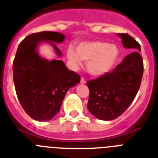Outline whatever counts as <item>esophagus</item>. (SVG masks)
<instances>
[{
    "mask_svg": "<svg viewBox=\"0 0 158 158\" xmlns=\"http://www.w3.org/2000/svg\"><path fill=\"white\" fill-rule=\"evenodd\" d=\"M80 83H81L82 84H84L86 83V79H84V77H81V80H80Z\"/></svg>",
    "mask_w": 158,
    "mask_h": 158,
    "instance_id": "1",
    "label": "esophagus"
}]
</instances>
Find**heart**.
<instances>
[{
    "label": "heart",
    "mask_w": 158,
    "mask_h": 158,
    "mask_svg": "<svg viewBox=\"0 0 158 158\" xmlns=\"http://www.w3.org/2000/svg\"><path fill=\"white\" fill-rule=\"evenodd\" d=\"M66 53L74 66H79L82 60L88 61V71L96 76L110 71L119 56L117 47L103 41L81 42L78 44L77 48L69 45Z\"/></svg>",
    "instance_id": "obj_1"
}]
</instances>
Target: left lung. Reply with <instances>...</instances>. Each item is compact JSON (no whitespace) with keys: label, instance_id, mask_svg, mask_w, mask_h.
<instances>
[{"label":"left lung","instance_id":"8db88e82","mask_svg":"<svg viewBox=\"0 0 158 158\" xmlns=\"http://www.w3.org/2000/svg\"><path fill=\"white\" fill-rule=\"evenodd\" d=\"M125 48L141 51L139 43L127 33H119ZM143 74V58L138 52L125 57L112 71L87 82L88 109L100 120H111L125 112L134 101Z\"/></svg>","mask_w":158,"mask_h":158}]
</instances>
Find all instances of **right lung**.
<instances>
[{
    "label": "right lung",
    "mask_w": 158,
    "mask_h": 158,
    "mask_svg": "<svg viewBox=\"0 0 158 158\" xmlns=\"http://www.w3.org/2000/svg\"><path fill=\"white\" fill-rule=\"evenodd\" d=\"M64 36L43 31L27 36L18 47L13 62L16 94L22 107L33 120H52L60 111L67 91L80 81V76L69 70L60 60H48L37 52L41 42H48L57 55L61 52L54 43H62Z\"/></svg>",
    "instance_id": "add662e5"
}]
</instances>
